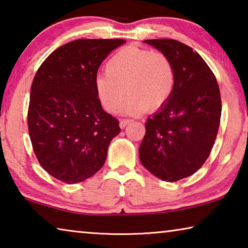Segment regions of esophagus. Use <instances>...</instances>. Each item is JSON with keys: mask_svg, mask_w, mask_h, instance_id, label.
<instances>
[{"mask_svg": "<svg viewBox=\"0 0 248 248\" xmlns=\"http://www.w3.org/2000/svg\"><path fill=\"white\" fill-rule=\"evenodd\" d=\"M131 121H132V120H130V119H123V120H120V124H119L120 128H124L125 125L131 123Z\"/></svg>", "mask_w": 248, "mask_h": 248, "instance_id": "obj_1", "label": "esophagus"}]
</instances>
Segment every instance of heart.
<instances>
[{
	"mask_svg": "<svg viewBox=\"0 0 248 248\" xmlns=\"http://www.w3.org/2000/svg\"><path fill=\"white\" fill-rule=\"evenodd\" d=\"M175 85L174 68L161 52L136 46L121 48L106 64V72L95 78V89L103 106L118 112L125 97L124 112L138 116L146 108L157 110L169 102Z\"/></svg>",
	"mask_w": 248,
	"mask_h": 248,
	"instance_id": "heart-1",
	"label": "heart"
}]
</instances>
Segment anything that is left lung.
Segmentation results:
<instances>
[{
  "mask_svg": "<svg viewBox=\"0 0 248 248\" xmlns=\"http://www.w3.org/2000/svg\"><path fill=\"white\" fill-rule=\"evenodd\" d=\"M143 43L170 59L175 85L169 102L146 120L140 161L157 178L177 182L196 173L215 144L222 107L219 85L189 46L173 39Z\"/></svg>",
  "mask_w": 248,
  "mask_h": 248,
  "instance_id": "obj_1",
  "label": "left lung"
}]
</instances>
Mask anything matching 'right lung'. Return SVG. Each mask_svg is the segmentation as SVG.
<instances>
[{
	"instance_id": "obj_1",
	"label": "right lung",
	"mask_w": 248,
	"mask_h": 248,
	"mask_svg": "<svg viewBox=\"0 0 248 248\" xmlns=\"http://www.w3.org/2000/svg\"><path fill=\"white\" fill-rule=\"evenodd\" d=\"M124 39H78L61 46L37 71L31 89L28 131L41 167L65 184L102 169L119 121L102 107L95 78Z\"/></svg>"
}]
</instances>
